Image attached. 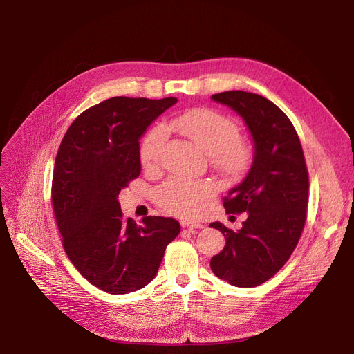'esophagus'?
<instances>
[{
  "label": "esophagus",
  "mask_w": 354,
  "mask_h": 354,
  "mask_svg": "<svg viewBox=\"0 0 354 354\" xmlns=\"http://www.w3.org/2000/svg\"><path fill=\"white\" fill-rule=\"evenodd\" d=\"M180 225L183 228H189V230H201V228H203V225L199 224V222H192V221H188V219H183L180 222Z\"/></svg>",
  "instance_id": "1"
}]
</instances>
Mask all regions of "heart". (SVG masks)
Masks as SVG:
<instances>
[{"label": "heart", "instance_id": "1", "mask_svg": "<svg viewBox=\"0 0 354 354\" xmlns=\"http://www.w3.org/2000/svg\"><path fill=\"white\" fill-rule=\"evenodd\" d=\"M191 139L202 152L212 156L214 163L228 175L245 171L252 156L251 146L239 138V124L230 116L212 109H194L175 116L166 124ZM167 140L163 126L149 130L139 146L140 162L147 169L159 166ZM215 194V187L207 180L171 178L155 191L158 205L167 214L194 216L203 202Z\"/></svg>", "mask_w": 354, "mask_h": 354}]
</instances>
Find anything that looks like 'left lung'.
I'll use <instances>...</instances> for the list:
<instances>
[{"label":"left lung","instance_id":"8db88e82","mask_svg":"<svg viewBox=\"0 0 354 354\" xmlns=\"http://www.w3.org/2000/svg\"><path fill=\"white\" fill-rule=\"evenodd\" d=\"M245 120L255 145L247 178L224 198L228 214H247L234 232L221 222L225 247L211 258L212 272L235 287L268 281L288 261L307 219L308 171L301 142L284 111L268 99L243 90L212 95Z\"/></svg>","mask_w":354,"mask_h":354}]
</instances>
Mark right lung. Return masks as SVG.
<instances>
[{"label": "right lung", "instance_id": "right-lung-1", "mask_svg": "<svg viewBox=\"0 0 354 354\" xmlns=\"http://www.w3.org/2000/svg\"><path fill=\"white\" fill-rule=\"evenodd\" d=\"M176 97H111L79 115L55 156L51 202L62 244L95 287L126 294L151 283L167 244L180 232L174 218H124L118 196L140 175L139 138Z\"/></svg>", "mask_w": 354, "mask_h": 354}]
</instances>
